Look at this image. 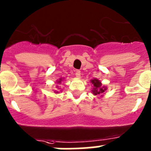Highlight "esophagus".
I'll return each instance as SVG.
<instances>
[{
  "mask_svg": "<svg viewBox=\"0 0 151 151\" xmlns=\"http://www.w3.org/2000/svg\"><path fill=\"white\" fill-rule=\"evenodd\" d=\"M76 76L77 78H80V76H81V72H80L79 70H77V71L76 72Z\"/></svg>",
  "mask_w": 151,
  "mask_h": 151,
  "instance_id": "34e87169",
  "label": "esophagus"
}]
</instances>
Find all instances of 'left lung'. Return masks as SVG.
<instances>
[{
	"label": "left lung",
	"instance_id": "left-lung-1",
	"mask_svg": "<svg viewBox=\"0 0 151 151\" xmlns=\"http://www.w3.org/2000/svg\"><path fill=\"white\" fill-rule=\"evenodd\" d=\"M91 83L94 85V90H92V92H93V94H99L101 93H103V92H104V91L106 90V88L104 89L103 88L101 87V83L100 82L99 80L94 79L91 80Z\"/></svg>",
	"mask_w": 151,
	"mask_h": 151
}]
</instances>
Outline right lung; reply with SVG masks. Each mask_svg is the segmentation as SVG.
I'll list each match as a JSON object with an SVG mask.
<instances>
[{
    "label": "right lung",
    "instance_id": "add662e5",
    "mask_svg": "<svg viewBox=\"0 0 151 151\" xmlns=\"http://www.w3.org/2000/svg\"><path fill=\"white\" fill-rule=\"evenodd\" d=\"M61 81H62V79H61V78H60V81H58V82H57V83H60Z\"/></svg>",
    "mask_w": 151,
    "mask_h": 151
}]
</instances>
